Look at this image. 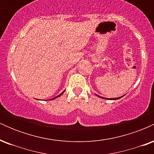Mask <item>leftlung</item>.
<instances>
[{
	"label": "left lung",
	"instance_id": "1",
	"mask_svg": "<svg viewBox=\"0 0 154 154\" xmlns=\"http://www.w3.org/2000/svg\"><path fill=\"white\" fill-rule=\"evenodd\" d=\"M97 96H98L99 97V98H105V99H109V100H117V99H119V98H121L122 97H123V96H121V97H119V98H103V97H100V96H99V95H96Z\"/></svg>",
	"mask_w": 154,
	"mask_h": 154
}]
</instances>
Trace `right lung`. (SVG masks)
Listing matches in <instances>:
<instances>
[{
	"label": "right lung",
	"mask_w": 154,
	"mask_h": 154,
	"mask_svg": "<svg viewBox=\"0 0 154 154\" xmlns=\"http://www.w3.org/2000/svg\"><path fill=\"white\" fill-rule=\"evenodd\" d=\"M64 91H63L62 92V93H60V94H59V95H57V96L54 97V98H51V100H54V99H55V98H59V97H60V96H61V95H62L63 93H64Z\"/></svg>",
	"instance_id": "obj_1"
}]
</instances>
